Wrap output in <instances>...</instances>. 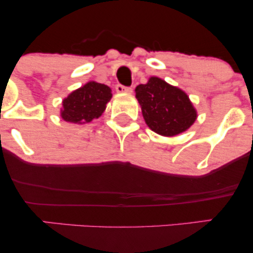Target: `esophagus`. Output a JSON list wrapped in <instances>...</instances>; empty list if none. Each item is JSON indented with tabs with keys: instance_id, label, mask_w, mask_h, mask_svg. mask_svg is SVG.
I'll list each match as a JSON object with an SVG mask.
<instances>
[{
	"instance_id": "esophagus-1",
	"label": "esophagus",
	"mask_w": 253,
	"mask_h": 253,
	"mask_svg": "<svg viewBox=\"0 0 253 253\" xmlns=\"http://www.w3.org/2000/svg\"><path fill=\"white\" fill-rule=\"evenodd\" d=\"M115 89H117V91L120 92V94H123V92H128V94H130V92L133 91L132 88H128V86H124V85H121V84H118V85L115 86Z\"/></svg>"
}]
</instances>
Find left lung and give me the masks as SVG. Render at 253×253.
Returning a JSON list of instances; mask_svg holds the SVG:
<instances>
[{
    "mask_svg": "<svg viewBox=\"0 0 253 253\" xmlns=\"http://www.w3.org/2000/svg\"><path fill=\"white\" fill-rule=\"evenodd\" d=\"M145 123L150 129L163 136H175L189 129L197 112L187 92L152 76L146 84L135 88Z\"/></svg>",
    "mask_w": 253,
    "mask_h": 253,
    "instance_id": "1",
    "label": "left lung"
}]
</instances>
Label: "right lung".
Instances as JSON below:
<instances>
[{
  "label": "right lung",
  "mask_w": 253,
  "mask_h": 253,
  "mask_svg": "<svg viewBox=\"0 0 253 253\" xmlns=\"http://www.w3.org/2000/svg\"><path fill=\"white\" fill-rule=\"evenodd\" d=\"M112 96V89L108 85L89 81L64 98L60 118L66 123L88 124L103 114Z\"/></svg>",
  "instance_id": "obj_1"
}]
</instances>
